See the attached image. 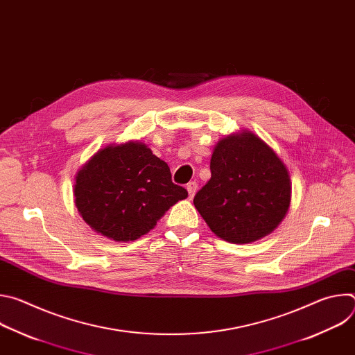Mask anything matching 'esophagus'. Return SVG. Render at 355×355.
<instances>
[{
    "label": "esophagus",
    "mask_w": 355,
    "mask_h": 355,
    "mask_svg": "<svg viewBox=\"0 0 355 355\" xmlns=\"http://www.w3.org/2000/svg\"><path fill=\"white\" fill-rule=\"evenodd\" d=\"M196 188H198V184L195 181H191V182L187 184V191H188L189 198H193V195L196 192Z\"/></svg>",
    "instance_id": "34e87169"
}]
</instances>
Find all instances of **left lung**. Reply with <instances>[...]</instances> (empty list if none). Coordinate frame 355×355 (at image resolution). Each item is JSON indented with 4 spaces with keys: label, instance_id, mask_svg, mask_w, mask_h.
Listing matches in <instances>:
<instances>
[{
    "label": "left lung",
    "instance_id": "obj_1",
    "mask_svg": "<svg viewBox=\"0 0 355 355\" xmlns=\"http://www.w3.org/2000/svg\"><path fill=\"white\" fill-rule=\"evenodd\" d=\"M211 180L193 205L220 239L244 244L270 234L291 204L289 173L275 151L248 130L219 140Z\"/></svg>",
    "mask_w": 355,
    "mask_h": 355
}]
</instances>
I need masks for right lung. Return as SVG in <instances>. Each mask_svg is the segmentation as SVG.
Wrapping results in <instances>:
<instances>
[{
  "instance_id": "1",
  "label": "right lung",
  "mask_w": 355,
  "mask_h": 355,
  "mask_svg": "<svg viewBox=\"0 0 355 355\" xmlns=\"http://www.w3.org/2000/svg\"><path fill=\"white\" fill-rule=\"evenodd\" d=\"M185 188L171 181L170 167L141 141L101 148L76 175L74 202L96 233L132 241L148 233Z\"/></svg>"
}]
</instances>
